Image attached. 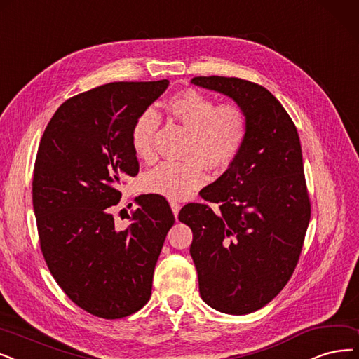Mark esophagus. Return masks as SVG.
Instances as JSON below:
<instances>
[{
	"label": "esophagus",
	"instance_id": "34e87169",
	"mask_svg": "<svg viewBox=\"0 0 359 359\" xmlns=\"http://www.w3.org/2000/svg\"><path fill=\"white\" fill-rule=\"evenodd\" d=\"M170 208H172V212H174L175 217H178L180 209H181V203L177 202V200H170Z\"/></svg>",
	"mask_w": 359,
	"mask_h": 359
}]
</instances>
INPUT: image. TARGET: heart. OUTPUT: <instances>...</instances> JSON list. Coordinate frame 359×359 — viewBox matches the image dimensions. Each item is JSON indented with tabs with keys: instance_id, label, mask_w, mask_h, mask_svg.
<instances>
[{
	"instance_id": "1",
	"label": "heart",
	"mask_w": 359,
	"mask_h": 359,
	"mask_svg": "<svg viewBox=\"0 0 359 359\" xmlns=\"http://www.w3.org/2000/svg\"><path fill=\"white\" fill-rule=\"evenodd\" d=\"M166 110L190 131L184 161L163 162L150 170L144 187L168 198H184L206 184L208 168L226 169L241 153L249 131L248 114L237 103H219L196 88L172 95ZM159 116L147 109L138 114L131 130V146L140 159H156L154 137Z\"/></svg>"
}]
</instances>
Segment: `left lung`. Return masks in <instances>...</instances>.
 <instances>
[{
	"instance_id": "8db88e82",
	"label": "left lung",
	"mask_w": 359,
	"mask_h": 359,
	"mask_svg": "<svg viewBox=\"0 0 359 359\" xmlns=\"http://www.w3.org/2000/svg\"><path fill=\"white\" fill-rule=\"evenodd\" d=\"M191 83L231 97L248 114L245 147L200 191L219 210L189 203L178 215L193 231L200 296L213 309L245 315L269 304L299 262L311 219L302 149L289 113L262 85L226 76Z\"/></svg>"
}]
</instances>
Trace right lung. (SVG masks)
I'll use <instances>...</instances> for the list:
<instances>
[{"label": "right lung", "mask_w": 359, "mask_h": 359, "mask_svg": "<svg viewBox=\"0 0 359 359\" xmlns=\"http://www.w3.org/2000/svg\"><path fill=\"white\" fill-rule=\"evenodd\" d=\"M169 81L111 82L57 109L42 134L32 181L39 246L51 276L83 311L123 318L151 296L153 272L175 222L166 198L138 196L131 224L111 210L138 174L131 130Z\"/></svg>", "instance_id": "1"}]
</instances>
